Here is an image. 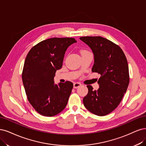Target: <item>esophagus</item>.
Here are the masks:
<instances>
[{
  "label": "esophagus",
  "mask_w": 146,
  "mask_h": 146,
  "mask_svg": "<svg viewBox=\"0 0 146 146\" xmlns=\"http://www.w3.org/2000/svg\"><path fill=\"white\" fill-rule=\"evenodd\" d=\"M82 86V84L81 83L75 82L73 84V87H74V88H78V87H79L80 86Z\"/></svg>",
  "instance_id": "esophagus-1"
}]
</instances>
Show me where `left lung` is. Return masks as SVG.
Listing matches in <instances>:
<instances>
[{
	"label": "left lung",
	"instance_id": "left-lung-1",
	"mask_svg": "<svg viewBox=\"0 0 146 146\" xmlns=\"http://www.w3.org/2000/svg\"><path fill=\"white\" fill-rule=\"evenodd\" d=\"M80 39L93 51L95 62L92 71L101 74L98 90L87 86L88 92L83 99L84 105L93 114L107 115L118 106L127 89L130 80L127 60L118 45L104 37L84 36Z\"/></svg>",
	"mask_w": 146,
	"mask_h": 146
}]
</instances>
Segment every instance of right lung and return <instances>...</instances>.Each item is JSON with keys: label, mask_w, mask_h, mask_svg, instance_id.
Masks as SVG:
<instances>
[{"label": "right lung", "mask_w": 146, "mask_h": 146, "mask_svg": "<svg viewBox=\"0 0 146 146\" xmlns=\"http://www.w3.org/2000/svg\"><path fill=\"white\" fill-rule=\"evenodd\" d=\"M76 42L72 37H53L40 42L28 53L22 74L27 99L41 115L53 116L66 107L73 84H54L56 70L62 68L65 51Z\"/></svg>", "instance_id": "obj_1"}]
</instances>
